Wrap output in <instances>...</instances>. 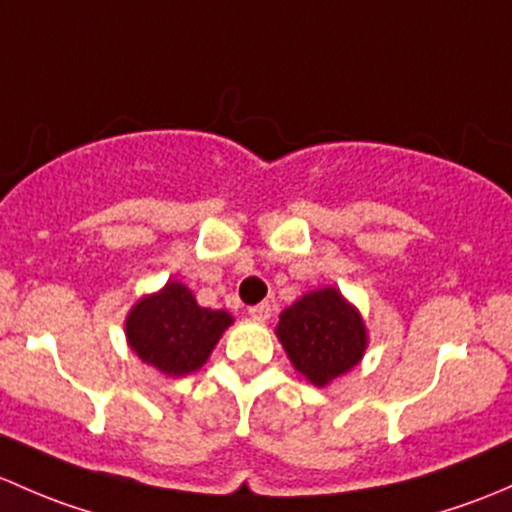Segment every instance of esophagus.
<instances>
[{"instance_id":"34e87169","label":"esophagus","mask_w":512,"mask_h":512,"mask_svg":"<svg viewBox=\"0 0 512 512\" xmlns=\"http://www.w3.org/2000/svg\"><path fill=\"white\" fill-rule=\"evenodd\" d=\"M249 315H251V318H254V320H261V323H263V320L271 318V303H258V305H251V308H249Z\"/></svg>"}]
</instances>
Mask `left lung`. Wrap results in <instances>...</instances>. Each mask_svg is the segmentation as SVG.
Returning a JSON list of instances; mask_svg holds the SVG:
<instances>
[{
    "label": "left lung",
    "mask_w": 512,
    "mask_h": 512,
    "mask_svg": "<svg viewBox=\"0 0 512 512\" xmlns=\"http://www.w3.org/2000/svg\"><path fill=\"white\" fill-rule=\"evenodd\" d=\"M278 337L295 370L325 387L362 360L367 347L360 313L335 288H320L281 313Z\"/></svg>",
    "instance_id": "1"
}]
</instances>
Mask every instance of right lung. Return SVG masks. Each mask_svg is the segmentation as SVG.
I'll return each mask as SVG.
<instances>
[{"label":"right lung","mask_w":512,"mask_h":512,"mask_svg":"<svg viewBox=\"0 0 512 512\" xmlns=\"http://www.w3.org/2000/svg\"><path fill=\"white\" fill-rule=\"evenodd\" d=\"M229 325V313L202 308L187 286L172 281L130 310L125 333L142 362L182 377L207 362Z\"/></svg>","instance_id":"1"}]
</instances>
